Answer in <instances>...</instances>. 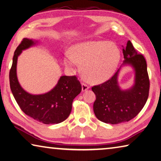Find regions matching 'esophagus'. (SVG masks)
I'll return each mask as SVG.
<instances>
[{
	"label": "esophagus",
	"instance_id": "esophagus-1",
	"mask_svg": "<svg viewBox=\"0 0 161 161\" xmlns=\"http://www.w3.org/2000/svg\"><path fill=\"white\" fill-rule=\"evenodd\" d=\"M90 88V87L86 85V84L85 83H82V91L84 92V91H86L87 90H88Z\"/></svg>",
	"mask_w": 161,
	"mask_h": 161
}]
</instances>
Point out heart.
Segmentation results:
<instances>
[{
  "label": "heart",
  "mask_w": 161,
  "mask_h": 161,
  "mask_svg": "<svg viewBox=\"0 0 161 161\" xmlns=\"http://www.w3.org/2000/svg\"><path fill=\"white\" fill-rule=\"evenodd\" d=\"M120 60V52L115 44L108 41H86L70 48L64 57V64L74 69L81 64L83 77L88 82L99 84L110 78Z\"/></svg>",
  "instance_id": "b5f03b06"
}]
</instances>
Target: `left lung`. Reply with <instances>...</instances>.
Listing matches in <instances>:
<instances>
[{
    "instance_id": "1",
    "label": "left lung",
    "mask_w": 161,
    "mask_h": 161,
    "mask_svg": "<svg viewBox=\"0 0 161 161\" xmlns=\"http://www.w3.org/2000/svg\"><path fill=\"white\" fill-rule=\"evenodd\" d=\"M125 60L112 77L100 85L93 86L92 91L96 95L93 105L95 116L101 122L111 125L129 122L139 113L147 101L149 92L148 75L146 59L136 50L130 41L123 46ZM129 65L135 70L134 85L123 90L118 82L120 69Z\"/></svg>"
}]
</instances>
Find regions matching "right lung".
<instances>
[{
    "label": "right lung",
    "instance_id": "add662e5",
    "mask_svg": "<svg viewBox=\"0 0 161 161\" xmlns=\"http://www.w3.org/2000/svg\"><path fill=\"white\" fill-rule=\"evenodd\" d=\"M39 44L38 40L25 38L14 53L10 70V86L14 97L25 114L45 125L58 124L69 117L74 98L81 92V85L75 76L62 75L49 92L34 95L22 88L17 75L18 56L22 51Z\"/></svg>",
    "mask_w": 161,
    "mask_h": 161
}]
</instances>
